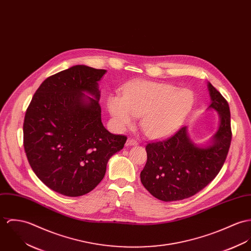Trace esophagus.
<instances>
[{
	"label": "esophagus",
	"mask_w": 251,
	"mask_h": 251,
	"mask_svg": "<svg viewBox=\"0 0 251 251\" xmlns=\"http://www.w3.org/2000/svg\"><path fill=\"white\" fill-rule=\"evenodd\" d=\"M133 145H138V141L136 139L129 138L126 141V146H133Z\"/></svg>",
	"instance_id": "34e87169"
}]
</instances>
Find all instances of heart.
I'll use <instances>...</instances> for the list:
<instances>
[{
    "mask_svg": "<svg viewBox=\"0 0 251 251\" xmlns=\"http://www.w3.org/2000/svg\"><path fill=\"white\" fill-rule=\"evenodd\" d=\"M195 102L187 88L149 81L126 84L123 94L108 98V110L119 128L131 126L140 117V126L151 138H164L177 130Z\"/></svg>",
    "mask_w": 251,
    "mask_h": 251,
    "instance_id": "heart-1",
    "label": "heart"
}]
</instances>
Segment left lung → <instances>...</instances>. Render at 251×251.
I'll use <instances>...</instances> for the list:
<instances>
[{"instance_id": "obj_1", "label": "left lung", "mask_w": 251, "mask_h": 251, "mask_svg": "<svg viewBox=\"0 0 251 251\" xmlns=\"http://www.w3.org/2000/svg\"><path fill=\"white\" fill-rule=\"evenodd\" d=\"M212 104L220 113V129L214 143L199 148L190 140L187 128L181 127L171 137L148 142L147 162L140 172L143 187L163 201L189 198L211 183L226 160L231 139V116L228 102L212 84H208Z\"/></svg>"}]
</instances>
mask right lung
<instances>
[{
  "mask_svg": "<svg viewBox=\"0 0 251 251\" xmlns=\"http://www.w3.org/2000/svg\"><path fill=\"white\" fill-rule=\"evenodd\" d=\"M105 73L85 65L60 71L40 84L27 109L23 143L28 164L60 195L91 192L104 178L109 159L127 140L111 134L101 121L97 82Z\"/></svg>",
  "mask_w": 251,
  "mask_h": 251,
  "instance_id": "add662e5",
  "label": "right lung"
}]
</instances>
